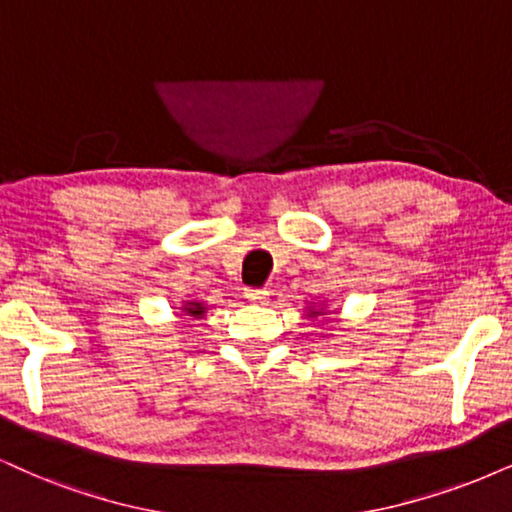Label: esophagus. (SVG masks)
I'll list each match as a JSON object with an SVG mask.
<instances>
[{
  "mask_svg": "<svg viewBox=\"0 0 512 512\" xmlns=\"http://www.w3.org/2000/svg\"><path fill=\"white\" fill-rule=\"evenodd\" d=\"M244 296H246V301H251V304H266L268 301V292L266 289H256V287H246L244 289Z\"/></svg>",
  "mask_w": 512,
  "mask_h": 512,
  "instance_id": "34e87169",
  "label": "esophagus"
}]
</instances>
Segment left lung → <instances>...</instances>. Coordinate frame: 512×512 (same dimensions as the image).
<instances>
[{
  "instance_id": "left-lung-1",
  "label": "left lung",
  "mask_w": 512,
  "mask_h": 512,
  "mask_svg": "<svg viewBox=\"0 0 512 512\" xmlns=\"http://www.w3.org/2000/svg\"><path fill=\"white\" fill-rule=\"evenodd\" d=\"M311 315H318V311H315V313H311Z\"/></svg>"
}]
</instances>
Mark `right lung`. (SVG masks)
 <instances>
[{"label": "right lung", "instance_id": "1", "mask_svg": "<svg viewBox=\"0 0 512 512\" xmlns=\"http://www.w3.org/2000/svg\"><path fill=\"white\" fill-rule=\"evenodd\" d=\"M182 311H185L187 315H192V318H201V315H204L206 308L201 306V304H187L185 308H182Z\"/></svg>", "mask_w": 512, "mask_h": 512}]
</instances>
